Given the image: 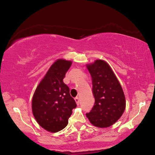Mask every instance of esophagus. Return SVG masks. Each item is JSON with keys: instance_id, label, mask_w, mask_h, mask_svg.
<instances>
[{"instance_id": "34e87169", "label": "esophagus", "mask_w": 155, "mask_h": 155, "mask_svg": "<svg viewBox=\"0 0 155 155\" xmlns=\"http://www.w3.org/2000/svg\"><path fill=\"white\" fill-rule=\"evenodd\" d=\"M75 101L76 104H77V105H79L80 104V98H79V97H75Z\"/></svg>"}]
</instances>
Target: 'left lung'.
Masks as SVG:
<instances>
[{
    "label": "left lung",
    "instance_id": "1",
    "mask_svg": "<svg viewBox=\"0 0 155 155\" xmlns=\"http://www.w3.org/2000/svg\"><path fill=\"white\" fill-rule=\"evenodd\" d=\"M92 78V93L94 105L87 117L91 124L100 128H107L117 121L126 108L124 91L109 64L97 60L88 65Z\"/></svg>",
    "mask_w": 155,
    "mask_h": 155
}]
</instances>
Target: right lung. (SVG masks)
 <instances>
[{"label": "right lung", "mask_w": 155, "mask_h": 155, "mask_svg": "<svg viewBox=\"0 0 155 155\" xmlns=\"http://www.w3.org/2000/svg\"><path fill=\"white\" fill-rule=\"evenodd\" d=\"M71 61L58 59L48 70L36 89L32 98L33 115L38 124L52 133L60 131L68 124L72 110L77 107L63 78Z\"/></svg>", "instance_id": "add662e5"}]
</instances>
